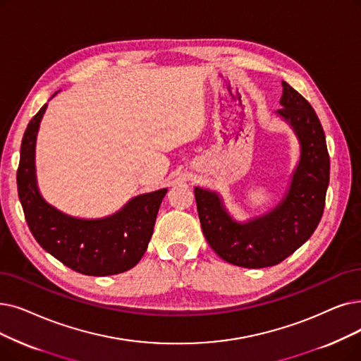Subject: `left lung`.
<instances>
[{
  "label": "left lung",
  "instance_id": "left-lung-1",
  "mask_svg": "<svg viewBox=\"0 0 361 361\" xmlns=\"http://www.w3.org/2000/svg\"><path fill=\"white\" fill-rule=\"evenodd\" d=\"M281 87V109L276 114L300 142V161L277 205L240 223L228 214L216 192L195 187L200 226L209 246L224 261L245 269L271 267L286 259L311 238L324 209L331 172L324 131L301 94L285 81Z\"/></svg>",
  "mask_w": 361,
  "mask_h": 361
}]
</instances>
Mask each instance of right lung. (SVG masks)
Instances as JSON below:
<instances>
[{
    "label": "right lung",
    "mask_w": 361,
    "mask_h": 361,
    "mask_svg": "<svg viewBox=\"0 0 361 361\" xmlns=\"http://www.w3.org/2000/svg\"><path fill=\"white\" fill-rule=\"evenodd\" d=\"M45 109L47 104L27 123L18 169V192L30 233L47 252L81 274L111 276L133 269L146 252L168 189L138 195L104 218L85 219L59 211L41 196L37 184L35 146Z\"/></svg>",
    "instance_id": "add662e5"
}]
</instances>
